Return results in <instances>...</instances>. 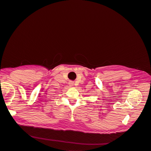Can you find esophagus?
<instances>
[{
  "label": "esophagus",
  "mask_w": 151,
  "mask_h": 151,
  "mask_svg": "<svg viewBox=\"0 0 151 151\" xmlns=\"http://www.w3.org/2000/svg\"><path fill=\"white\" fill-rule=\"evenodd\" d=\"M71 86H72L73 85V83H72V82H70V83H69Z\"/></svg>",
  "instance_id": "34e87169"
}]
</instances>
